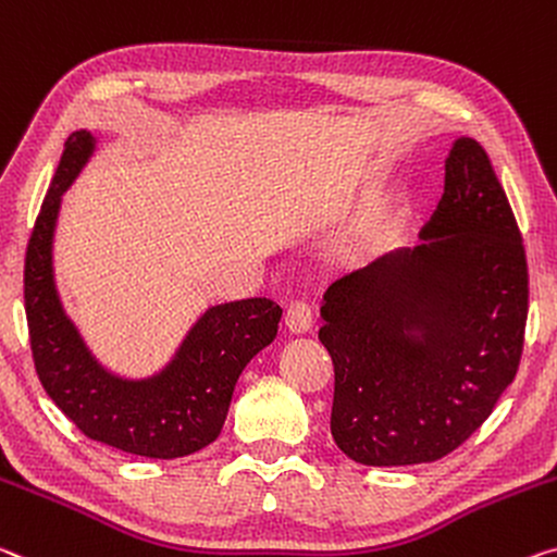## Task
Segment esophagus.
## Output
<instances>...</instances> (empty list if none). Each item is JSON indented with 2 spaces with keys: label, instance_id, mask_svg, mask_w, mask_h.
Here are the masks:
<instances>
[{
  "label": "esophagus",
  "instance_id": "34e87169",
  "mask_svg": "<svg viewBox=\"0 0 557 557\" xmlns=\"http://www.w3.org/2000/svg\"><path fill=\"white\" fill-rule=\"evenodd\" d=\"M312 307L305 305V302H293L287 307V314H285V326L293 334H305L310 332L312 326Z\"/></svg>",
  "mask_w": 557,
  "mask_h": 557
}]
</instances>
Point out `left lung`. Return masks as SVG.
<instances>
[{
    "label": "left lung",
    "instance_id": "1",
    "mask_svg": "<svg viewBox=\"0 0 557 557\" xmlns=\"http://www.w3.org/2000/svg\"><path fill=\"white\" fill-rule=\"evenodd\" d=\"M334 364L332 438L364 466L451 454L518 372L528 268L488 156L458 136L446 193L417 247H396L322 297Z\"/></svg>",
    "mask_w": 557,
    "mask_h": 557
}]
</instances>
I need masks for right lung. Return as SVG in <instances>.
I'll use <instances>...</instances> for the list:
<instances>
[{
	"label": "right lung",
	"mask_w": 557,
	"mask_h": 557,
	"mask_svg": "<svg viewBox=\"0 0 557 557\" xmlns=\"http://www.w3.org/2000/svg\"><path fill=\"white\" fill-rule=\"evenodd\" d=\"M96 144L86 128L69 136L26 247L24 307L34 364L51 401L88 438L171 461L218 438L237 379L275 342L282 310L264 297L220 302L198 317L156 372L126 374L103 364L64 310L54 275L61 196L91 161Z\"/></svg>",
	"instance_id": "1"
}]
</instances>
